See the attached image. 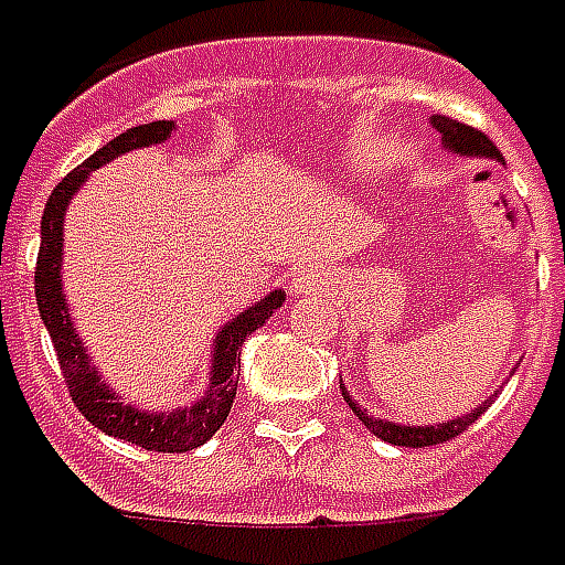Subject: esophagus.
Masks as SVG:
<instances>
[{
	"mask_svg": "<svg viewBox=\"0 0 565 565\" xmlns=\"http://www.w3.org/2000/svg\"><path fill=\"white\" fill-rule=\"evenodd\" d=\"M309 288H312V279L309 277L295 279V291H298V295H303V291H309Z\"/></svg>",
	"mask_w": 565,
	"mask_h": 565,
	"instance_id": "1",
	"label": "esophagus"
}]
</instances>
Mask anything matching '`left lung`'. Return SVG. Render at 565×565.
<instances>
[{
  "label": "left lung",
  "instance_id": "left-lung-1",
  "mask_svg": "<svg viewBox=\"0 0 565 565\" xmlns=\"http://www.w3.org/2000/svg\"><path fill=\"white\" fill-rule=\"evenodd\" d=\"M431 127H435V130L440 134V142H444V148L456 151V154L489 157V160H498V163L503 160L498 151V146H494V142L486 137V134H479V130H473V127L461 125V121H456V118L431 116ZM515 369H512V372H515ZM339 387H342V384H339ZM342 396H345V402L351 405V411L358 414L360 423H363V426H366L369 431L375 435V438L387 440V444H393V447H435V444H444V440H452L456 435H461V431H468V426H473V423H477L479 414L489 408L491 398L498 396V393L486 398V402H482L477 411H470V414H465V417L438 423V426H398V423L372 417L366 408H360L358 402L348 396L345 387H342Z\"/></svg>",
  "mask_w": 565,
  "mask_h": 565
}]
</instances>
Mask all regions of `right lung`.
<instances>
[{
  "label": "right lung",
  "instance_id": "add662e5",
  "mask_svg": "<svg viewBox=\"0 0 565 565\" xmlns=\"http://www.w3.org/2000/svg\"><path fill=\"white\" fill-rule=\"evenodd\" d=\"M172 130H175L172 121H151V125L130 127L127 134L106 142L104 148H97L83 167L67 172L46 199L44 217H41V249H38L35 267L38 312H41L44 328L50 330L58 366H62V375H65L67 393L74 398L79 414L106 435L127 440V444H137L142 449H154V452H186V449H196L205 440L214 438V431L226 423L228 411H232L237 375H241V345L286 300V291L277 288L258 303L244 309L237 318H232L228 324H223V330L214 339L211 379H207L205 396H199L193 405L172 411L134 408V405H125L109 390V384L100 381L97 369L88 360L86 348H83V339H79L74 321H71L65 291H62V247H65L62 226H65V211L71 205V199L76 196V190L86 184V178L95 169L116 160L118 154L134 151V148L157 146V142L169 139Z\"/></svg>",
  "mask_w": 565,
  "mask_h": 565
}]
</instances>
